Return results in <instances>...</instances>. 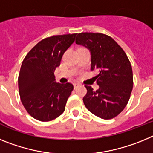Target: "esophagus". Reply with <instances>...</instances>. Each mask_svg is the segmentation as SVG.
<instances>
[{
	"instance_id": "obj_1",
	"label": "esophagus",
	"mask_w": 153,
	"mask_h": 153,
	"mask_svg": "<svg viewBox=\"0 0 153 153\" xmlns=\"http://www.w3.org/2000/svg\"><path fill=\"white\" fill-rule=\"evenodd\" d=\"M79 86V83H74V89H76V87H77V86Z\"/></svg>"
}]
</instances>
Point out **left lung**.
<instances>
[{
	"instance_id": "8db88e82",
	"label": "left lung",
	"mask_w": 153,
	"mask_h": 153,
	"mask_svg": "<svg viewBox=\"0 0 153 153\" xmlns=\"http://www.w3.org/2000/svg\"><path fill=\"white\" fill-rule=\"evenodd\" d=\"M76 44L85 47L91 55V70L99 89L90 86L83 100L89 111L104 120L116 117L128 103L133 85L131 63L126 53L112 37L100 33H80Z\"/></svg>"
}]
</instances>
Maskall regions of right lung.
Instances as JSON below:
<instances>
[{"instance_id": "right-lung-1", "label": "right lung", "mask_w": 153, "mask_h": 153, "mask_svg": "<svg viewBox=\"0 0 153 153\" xmlns=\"http://www.w3.org/2000/svg\"><path fill=\"white\" fill-rule=\"evenodd\" d=\"M77 33L53 36L42 40L24 58L18 76L21 102L31 117L47 122L64 112L74 90L70 83H56L54 71Z\"/></svg>"}]
</instances>
